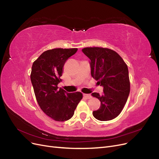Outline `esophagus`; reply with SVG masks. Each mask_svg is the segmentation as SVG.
I'll list each match as a JSON object with an SVG mask.
<instances>
[{
	"label": "esophagus",
	"mask_w": 159,
	"mask_h": 159,
	"mask_svg": "<svg viewBox=\"0 0 159 159\" xmlns=\"http://www.w3.org/2000/svg\"><path fill=\"white\" fill-rule=\"evenodd\" d=\"M83 96L86 99H90L92 98V95L90 94H85V93H84Z\"/></svg>",
	"instance_id": "1"
}]
</instances>
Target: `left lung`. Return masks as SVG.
I'll return each mask as SVG.
<instances>
[{"mask_svg": "<svg viewBox=\"0 0 159 159\" xmlns=\"http://www.w3.org/2000/svg\"><path fill=\"white\" fill-rule=\"evenodd\" d=\"M82 51L90 60L92 77L103 87L101 95L92 93L101 102L93 116L99 121L113 120L122 111L129 95L127 66L118 53L107 48L86 47Z\"/></svg>", "mask_w": 159, "mask_h": 159, "instance_id": "left-lung-1", "label": "left lung"}]
</instances>
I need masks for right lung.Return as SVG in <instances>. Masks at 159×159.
I'll return each instance as SVG.
<instances>
[{
	"label": "right lung",
	"mask_w": 159,
	"mask_h": 159,
	"mask_svg": "<svg viewBox=\"0 0 159 159\" xmlns=\"http://www.w3.org/2000/svg\"><path fill=\"white\" fill-rule=\"evenodd\" d=\"M77 51V49L61 48L48 50L32 64L30 79L38 105L55 121L71 119L82 98L79 92L68 93L58 87L65 62Z\"/></svg>",
	"instance_id": "right-lung-1"
}]
</instances>
